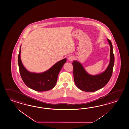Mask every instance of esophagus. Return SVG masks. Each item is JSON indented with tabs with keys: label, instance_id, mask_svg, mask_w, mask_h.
Returning a JSON list of instances; mask_svg holds the SVG:
<instances>
[{
	"label": "esophagus",
	"instance_id": "obj_1",
	"mask_svg": "<svg viewBox=\"0 0 129 129\" xmlns=\"http://www.w3.org/2000/svg\"><path fill=\"white\" fill-rule=\"evenodd\" d=\"M74 59V57L73 56V55H69V57H68V59H69V61H72V60H73Z\"/></svg>",
	"mask_w": 129,
	"mask_h": 129
}]
</instances>
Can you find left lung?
<instances>
[{
    "mask_svg": "<svg viewBox=\"0 0 129 129\" xmlns=\"http://www.w3.org/2000/svg\"><path fill=\"white\" fill-rule=\"evenodd\" d=\"M108 41L110 47V62L105 71L102 73L95 75H90L79 62L73 61L74 80L79 89L86 92H94L104 87L109 81L113 73L114 56L112 44L109 39Z\"/></svg>",
    "mask_w": 129,
    "mask_h": 129,
    "instance_id": "8db88e82",
    "label": "left lung"
}]
</instances>
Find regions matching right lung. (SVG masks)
Returning <instances> with one entry per match:
<instances>
[{"mask_svg": "<svg viewBox=\"0 0 129 129\" xmlns=\"http://www.w3.org/2000/svg\"><path fill=\"white\" fill-rule=\"evenodd\" d=\"M21 47L18 57V63L20 74L24 83L30 88L37 91H45L55 87L57 80L58 74L66 63L65 58L55 64L50 69L41 73L30 72L26 69L21 59Z\"/></svg>", "mask_w": 129, "mask_h": 129, "instance_id": "right-lung-1", "label": "right lung"}]
</instances>
